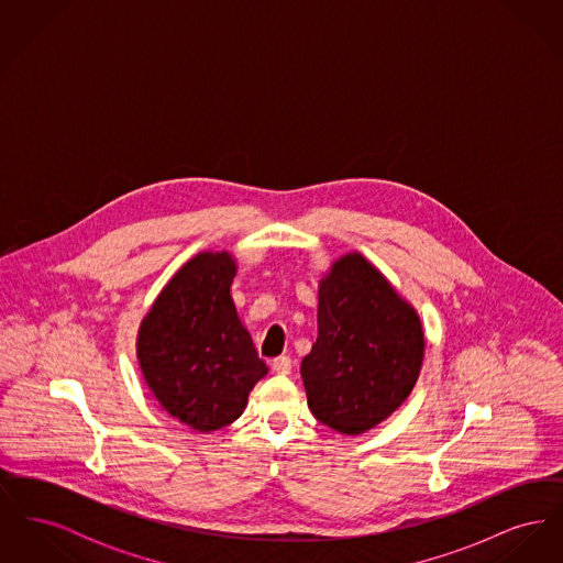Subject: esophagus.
Here are the masks:
<instances>
[{
  "instance_id": "esophagus-1",
  "label": "esophagus",
  "mask_w": 563,
  "mask_h": 563,
  "mask_svg": "<svg viewBox=\"0 0 563 563\" xmlns=\"http://www.w3.org/2000/svg\"><path fill=\"white\" fill-rule=\"evenodd\" d=\"M272 369L276 372V374H291V369H294V361L289 358V356H276V358H272Z\"/></svg>"
}]
</instances>
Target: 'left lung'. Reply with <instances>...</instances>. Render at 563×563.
<instances>
[{
  "instance_id": "left-lung-1",
  "label": "left lung",
  "mask_w": 563,
  "mask_h": 563,
  "mask_svg": "<svg viewBox=\"0 0 563 563\" xmlns=\"http://www.w3.org/2000/svg\"><path fill=\"white\" fill-rule=\"evenodd\" d=\"M319 338L301 361L314 418L361 434L409 397L424 358L418 312L361 253L340 257L319 285Z\"/></svg>"
}]
</instances>
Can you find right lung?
<instances>
[{
    "instance_id": "add662e5",
    "label": "right lung",
    "mask_w": 563,
    "mask_h": 563,
    "mask_svg": "<svg viewBox=\"0 0 563 563\" xmlns=\"http://www.w3.org/2000/svg\"><path fill=\"white\" fill-rule=\"evenodd\" d=\"M236 262L228 251L198 253L145 314L136 358L162 409L198 432L241 418L253 386L268 374L242 327L230 287Z\"/></svg>"
}]
</instances>
